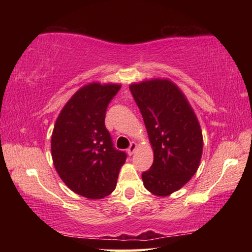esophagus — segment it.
I'll return each mask as SVG.
<instances>
[{
    "mask_svg": "<svg viewBox=\"0 0 252 252\" xmlns=\"http://www.w3.org/2000/svg\"><path fill=\"white\" fill-rule=\"evenodd\" d=\"M136 147H138V146H136L135 142H131L129 149H127V153H129L130 156L133 155V152L136 150Z\"/></svg>",
    "mask_w": 252,
    "mask_h": 252,
    "instance_id": "obj_1",
    "label": "esophagus"
}]
</instances>
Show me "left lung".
<instances>
[{"mask_svg":"<svg viewBox=\"0 0 252 252\" xmlns=\"http://www.w3.org/2000/svg\"><path fill=\"white\" fill-rule=\"evenodd\" d=\"M153 149V163L142 173L146 189L165 197L194 176L202 156V132L192 108L176 84L165 79L130 85Z\"/></svg>","mask_w":252,"mask_h":252,"instance_id":"1","label":"left lung"}]
</instances>
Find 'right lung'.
I'll use <instances>...</instances> for the list:
<instances>
[{
	"label": "right lung",
	"mask_w": 252,
	"mask_h": 252,
	"mask_svg": "<svg viewBox=\"0 0 252 252\" xmlns=\"http://www.w3.org/2000/svg\"><path fill=\"white\" fill-rule=\"evenodd\" d=\"M120 84L90 83L67 101L55 122L51 152L62 181L80 195L101 199L113 192L126 153L113 147L105 112Z\"/></svg>",
	"instance_id": "obj_1"
}]
</instances>
